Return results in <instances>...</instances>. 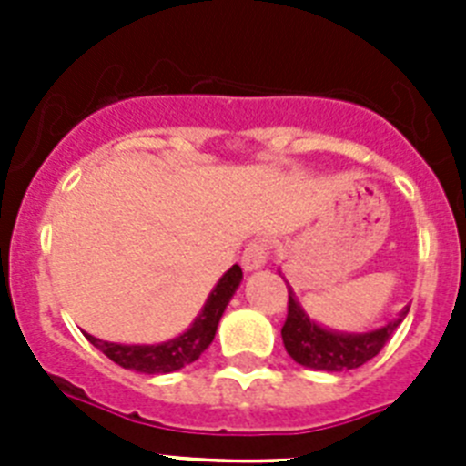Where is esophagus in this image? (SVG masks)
Returning a JSON list of instances; mask_svg holds the SVG:
<instances>
[{
	"mask_svg": "<svg viewBox=\"0 0 466 466\" xmlns=\"http://www.w3.org/2000/svg\"><path fill=\"white\" fill-rule=\"evenodd\" d=\"M268 263V242L266 240H254L245 247L242 252V268L245 270H258Z\"/></svg>",
	"mask_w": 466,
	"mask_h": 466,
	"instance_id": "obj_1",
	"label": "esophagus"
}]
</instances>
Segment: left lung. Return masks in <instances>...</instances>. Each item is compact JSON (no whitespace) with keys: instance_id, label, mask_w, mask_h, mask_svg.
Segmentation results:
<instances>
[{"instance_id":"1","label":"left lung","mask_w":466,"mask_h":466,"mask_svg":"<svg viewBox=\"0 0 466 466\" xmlns=\"http://www.w3.org/2000/svg\"><path fill=\"white\" fill-rule=\"evenodd\" d=\"M287 289H289V306H287V322L282 327L284 350L289 352L296 364L315 369V371L339 373L364 366L385 348L387 340L392 339V333L403 322V317L409 315V306H406L392 322H387L380 329H373V331H333V329L315 322L303 310L291 284H287Z\"/></svg>"}]
</instances>
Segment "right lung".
Listing matches in <instances>:
<instances>
[{
    "instance_id": "right-lung-1",
    "label": "right lung",
    "mask_w": 466,
    "mask_h": 466,
    "mask_svg": "<svg viewBox=\"0 0 466 466\" xmlns=\"http://www.w3.org/2000/svg\"><path fill=\"white\" fill-rule=\"evenodd\" d=\"M240 282L242 268L236 263L233 268H228L221 275L219 282L214 284V289L209 291L208 300H205L203 310L198 312L191 327L184 333H179V336H175V339L166 340V343L121 345L95 339L90 333H86V336H88V340L95 348L100 350L102 355L109 357L111 361H116L123 369L147 373V376L179 371L187 364L196 361L209 348V343L214 340V333H217V327H219L221 315H224L226 306H228L233 294L238 291Z\"/></svg>"
}]
</instances>
